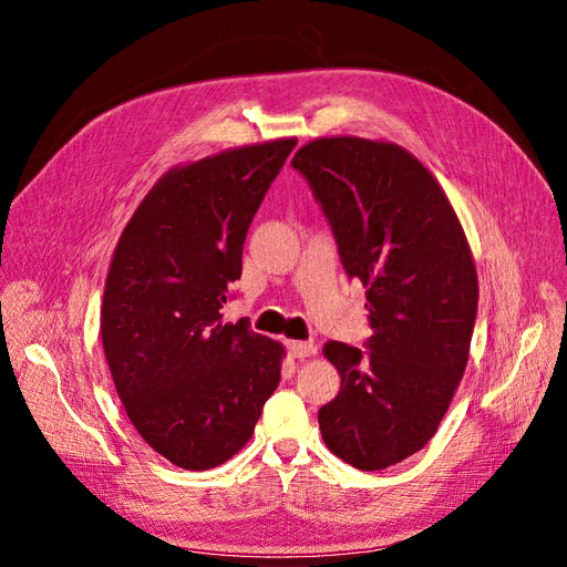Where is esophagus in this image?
Listing matches in <instances>:
<instances>
[{"mask_svg": "<svg viewBox=\"0 0 567 567\" xmlns=\"http://www.w3.org/2000/svg\"><path fill=\"white\" fill-rule=\"evenodd\" d=\"M288 350L296 359H305V357H312L317 352L315 342H302V340H290L288 342Z\"/></svg>", "mask_w": 567, "mask_h": 567, "instance_id": "1", "label": "esophagus"}]
</instances>
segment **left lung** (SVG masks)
<instances>
[{"label":"left lung","mask_w":567,"mask_h":567,"mask_svg":"<svg viewBox=\"0 0 567 567\" xmlns=\"http://www.w3.org/2000/svg\"><path fill=\"white\" fill-rule=\"evenodd\" d=\"M293 167L329 217L342 267L367 288L369 350L329 340L340 373L319 409L321 437L359 471H383L423 450L468 364L477 271L447 194L392 142L319 136Z\"/></svg>","instance_id":"left-lung-1"}]
</instances>
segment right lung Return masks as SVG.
<instances>
[{
    "label": "right lung",
    "instance_id": "1",
    "mask_svg": "<svg viewBox=\"0 0 567 567\" xmlns=\"http://www.w3.org/2000/svg\"><path fill=\"white\" fill-rule=\"evenodd\" d=\"M290 140L219 151L151 186L111 257L101 342L132 425L186 471L229 461L281 381L286 348L221 323L244 241Z\"/></svg>",
    "mask_w": 567,
    "mask_h": 567
}]
</instances>
